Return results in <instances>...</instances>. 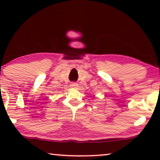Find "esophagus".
<instances>
[{
	"instance_id": "1",
	"label": "esophagus",
	"mask_w": 160,
	"mask_h": 160,
	"mask_svg": "<svg viewBox=\"0 0 160 160\" xmlns=\"http://www.w3.org/2000/svg\"><path fill=\"white\" fill-rule=\"evenodd\" d=\"M71 87H74V88H76V87H78V84H76V83H72V84H71Z\"/></svg>"
}]
</instances>
